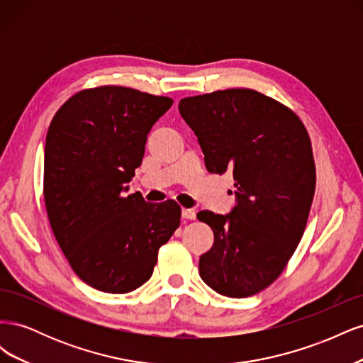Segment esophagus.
I'll list each match as a JSON object with an SVG mask.
<instances>
[{
	"label": "esophagus",
	"instance_id": "1",
	"mask_svg": "<svg viewBox=\"0 0 363 363\" xmlns=\"http://www.w3.org/2000/svg\"><path fill=\"white\" fill-rule=\"evenodd\" d=\"M182 216H183L184 219H195L196 213H195V211H192V208H183V211H182Z\"/></svg>",
	"mask_w": 363,
	"mask_h": 363
}]
</instances>
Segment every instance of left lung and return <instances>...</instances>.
Segmentation results:
<instances>
[{
	"label": "left lung",
	"mask_w": 363,
	"mask_h": 363,
	"mask_svg": "<svg viewBox=\"0 0 363 363\" xmlns=\"http://www.w3.org/2000/svg\"><path fill=\"white\" fill-rule=\"evenodd\" d=\"M208 172H233L230 213H196L213 230L200 277L215 292L244 298L276 280L304 233L315 194L307 130L288 107L252 89H227L179 103Z\"/></svg>",
	"instance_id": "left-lung-1"
}]
</instances>
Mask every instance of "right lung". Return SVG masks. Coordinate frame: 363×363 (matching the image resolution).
Returning a JSON list of instances; mask_svg holds the SVG:
<instances>
[{
  "label": "right lung",
  "instance_id": "add662e5",
  "mask_svg": "<svg viewBox=\"0 0 363 363\" xmlns=\"http://www.w3.org/2000/svg\"><path fill=\"white\" fill-rule=\"evenodd\" d=\"M171 106L168 96L101 86L71 96L50 124L43 159L50 224L74 272L98 291L142 286L180 225L174 200L125 195L150 130Z\"/></svg>",
  "mask_w": 363,
  "mask_h": 363
}]
</instances>
